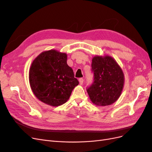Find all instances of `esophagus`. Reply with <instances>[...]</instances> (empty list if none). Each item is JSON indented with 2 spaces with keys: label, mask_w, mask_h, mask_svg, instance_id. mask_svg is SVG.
Masks as SVG:
<instances>
[{
  "label": "esophagus",
  "mask_w": 152,
  "mask_h": 152,
  "mask_svg": "<svg viewBox=\"0 0 152 152\" xmlns=\"http://www.w3.org/2000/svg\"><path fill=\"white\" fill-rule=\"evenodd\" d=\"M79 81L80 84L82 85V84H83V82H84V79H82V78H80V79H79Z\"/></svg>",
  "instance_id": "34e87169"
}]
</instances>
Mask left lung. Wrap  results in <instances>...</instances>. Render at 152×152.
Wrapping results in <instances>:
<instances>
[{"label":"left lung","instance_id":"left-lung-1","mask_svg":"<svg viewBox=\"0 0 152 152\" xmlns=\"http://www.w3.org/2000/svg\"><path fill=\"white\" fill-rule=\"evenodd\" d=\"M94 82L87 89L90 99L97 106H107L120 97L124 85L122 68L110 56H96L92 59Z\"/></svg>","mask_w":152,"mask_h":152}]
</instances>
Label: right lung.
I'll return each instance as SVG.
<instances>
[{
	"label": "right lung",
	"instance_id": "add662e5",
	"mask_svg": "<svg viewBox=\"0 0 152 152\" xmlns=\"http://www.w3.org/2000/svg\"><path fill=\"white\" fill-rule=\"evenodd\" d=\"M66 61V53L50 49L41 53L32 62L30 85L34 95L42 102L53 107L65 103L79 84Z\"/></svg>",
	"mask_w": 152,
	"mask_h": 152
}]
</instances>
